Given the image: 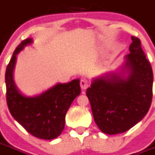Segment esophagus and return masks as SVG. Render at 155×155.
Returning <instances> with one entry per match:
<instances>
[{"label":"esophagus","instance_id":"obj_1","mask_svg":"<svg viewBox=\"0 0 155 155\" xmlns=\"http://www.w3.org/2000/svg\"><path fill=\"white\" fill-rule=\"evenodd\" d=\"M89 86V82L87 80H81L80 81V87L82 90H86Z\"/></svg>","mask_w":155,"mask_h":155}]
</instances>
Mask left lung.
I'll return each mask as SVG.
<instances>
[{"label":"left lung","mask_w":155,"mask_h":155,"mask_svg":"<svg viewBox=\"0 0 155 155\" xmlns=\"http://www.w3.org/2000/svg\"><path fill=\"white\" fill-rule=\"evenodd\" d=\"M130 53L116 71L94 78L87 96L99 129L108 135L123 133L147 114L150 107L153 71L141 48L132 37Z\"/></svg>","instance_id":"left-lung-1"}]
</instances>
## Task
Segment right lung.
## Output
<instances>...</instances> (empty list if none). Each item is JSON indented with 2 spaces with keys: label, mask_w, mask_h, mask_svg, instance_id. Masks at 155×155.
<instances>
[{
  "label": "right lung",
  "mask_w": 155,
  "mask_h": 155,
  "mask_svg": "<svg viewBox=\"0 0 155 155\" xmlns=\"http://www.w3.org/2000/svg\"><path fill=\"white\" fill-rule=\"evenodd\" d=\"M33 43L28 38L14 51L5 72L6 98L8 110L14 119L27 132L39 139L53 140L61 134L65 124V115L73 100L80 95V80L54 86L34 96L23 94L14 80L17 55L26 46Z\"/></svg>",
  "instance_id": "right-lung-1"
}]
</instances>
